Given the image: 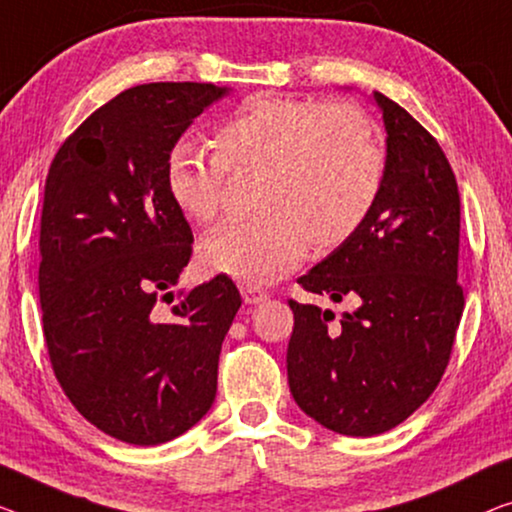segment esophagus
Wrapping results in <instances>:
<instances>
[{
    "mask_svg": "<svg viewBox=\"0 0 512 512\" xmlns=\"http://www.w3.org/2000/svg\"><path fill=\"white\" fill-rule=\"evenodd\" d=\"M241 296H243V303L248 305H257L266 301V292L257 285H241Z\"/></svg>",
    "mask_w": 512,
    "mask_h": 512,
    "instance_id": "1",
    "label": "esophagus"
}]
</instances>
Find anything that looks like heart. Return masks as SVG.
<instances>
[{
    "label": "heart",
    "instance_id": "heart-1",
    "mask_svg": "<svg viewBox=\"0 0 512 512\" xmlns=\"http://www.w3.org/2000/svg\"><path fill=\"white\" fill-rule=\"evenodd\" d=\"M257 172V216L216 227L200 241L211 271L262 285L315 253L345 243L375 207L384 154L368 114L349 103L257 94L213 135V158L174 144L165 160V190L193 223L220 213L225 174Z\"/></svg>",
    "mask_w": 512,
    "mask_h": 512
}]
</instances>
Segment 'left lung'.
Segmentation results:
<instances>
[{"label":"left lung","instance_id":"8db88e82","mask_svg":"<svg viewBox=\"0 0 512 512\" xmlns=\"http://www.w3.org/2000/svg\"><path fill=\"white\" fill-rule=\"evenodd\" d=\"M386 128L384 179L363 225L299 278L305 292L349 301L331 310L289 301V391L347 437L409 418L444 375L464 310L457 285L460 193L439 142L375 91Z\"/></svg>","mask_w":512,"mask_h":512}]
</instances>
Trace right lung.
<instances>
[{
    "instance_id": "right-lung-1",
    "label": "right lung",
    "mask_w": 512,
    "mask_h": 512,
    "mask_svg": "<svg viewBox=\"0 0 512 512\" xmlns=\"http://www.w3.org/2000/svg\"><path fill=\"white\" fill-rule=\"evenodd\" d=\"M227 94L202 82L121 91L61 144L45 179L38 294L52 370L73 407L126 444H165L216 400L239 289L216 276L167 312L158 296H172L193 253L165 190L167 154Z\"/></svg>"
}]
</instances>
